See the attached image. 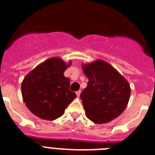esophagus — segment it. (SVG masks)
<instances>
[{"instance_id":"esophagus-1","label":"esophagus","mask_w":155,"mask_h":155,"mask_svg":"<svg viewBox=\"0 0 155 155\" xmlns=\"http://www.w3.org/2000/svg\"><path fill=\"white\" fill-rule=\"evenodd\" d=\"M80 93H81L80 90H79V91H76V95H77V97H79V95H80Z\"/></svg>"}]
</instances>
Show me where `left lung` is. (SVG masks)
Wrapping results in <instances>:
<instances>
[{
    "instance_id": "obj_1",
    "label": "left lung",
    "mask_w": 155,
    "mask_h": 155,
    "mask_svg": "<svg viewBox=\"0 0 155 155\" xmlns=\"http://www.w3.org/2000/svg\"><path fill=\"white\" fill-rule=\"evenodd\" d=\"M88 77L80 94L85 115L95 124L110 122L120 115L130 97L128 82L109 64L101 60L82 66Z\"/></svg>"
}]
</instances>
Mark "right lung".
<instances>
[{
    "label": "right lung",
    "mask_w": 155,
    "mask_h": 155,
    "mask_svg": "<svg viewBox=\"0 0 155 155\" xmlns=\"http://www.w3.org/2000/svg\"><path fill=\"white\" fill-rule=\"evenodd\" d=\"M70 65L59 58H52L30 72L22 82V95L28 109L47 120L58 119L76 97L70 90V79L64 71Z\"/></svg>",
    "instance_id": "obj_1"
}]
</instances>
